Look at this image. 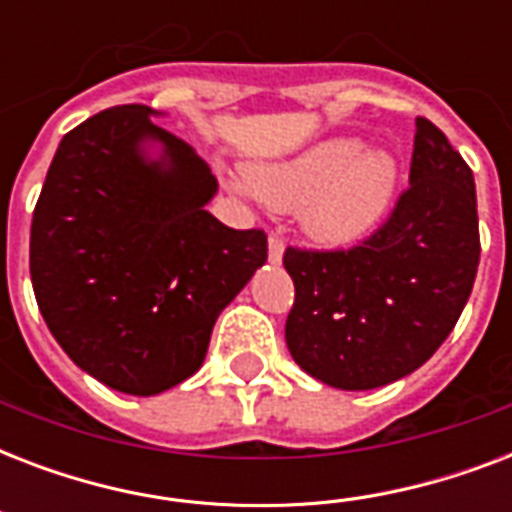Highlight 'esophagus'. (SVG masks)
<instances>
[{
	"instance_id": "1",
	"label": "esophagus",
	"mask_w": 512,
	"mask_h": 512,
	"mask_svg": "<svg viewBox=\"0 0 512 512\" xmlns=\"http://www.w3.org/2000/svg\"><path fill=\"white\" fill-rule=\"evenodd\" d=\"M281 257H284V241H281L279 236H271V239H268V260H271L273 265H279Z\"/></svg>"
}]
</instances>
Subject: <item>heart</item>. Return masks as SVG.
Wrapping results in <instances>:
<instances>
[{
	"instance_id": "1",
	"label": "heart",
	"mask_w": 512,
	"mask_h": 512,
	"mask_svg": "<svg viewBox=\"0 0 512 512\" xmlns=\"http://www.w3.org/2000/svg\"><path fill=\"white\" fill-rule=\"evenodd\" d=\"M233 188L289 212L300 209L311 239L327 247L353 244L388 212L398 164L388 151H366L358 138H327L284 162L255 164Z\"/></svg>"
}]
</instances>
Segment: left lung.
<instances>
[{"label":"left lung","instance_id":"obj_1","mask_svg":"<svg viewBox=\"0 0 512 512\" xmlns=\"http://www.w3.org/2000/svg\"><path fill=\"white\" fill-rule=\"evenodd\" d=\"M409 188L364 244L289 247L295 281L287 348L324 385L372 390L428 361L449 337L476 281V183L446 135L417 116Z\"/></svg>","mask_w":512,"mask_h":512}]
</instances>
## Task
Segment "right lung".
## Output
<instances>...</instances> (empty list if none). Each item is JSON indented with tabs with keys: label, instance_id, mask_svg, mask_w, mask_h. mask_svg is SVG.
Here are the masks:
<instances>
[{
	"label": "right lung",
	"instance_id": "right-lung-1",
	"mask_svg": "<svg viewBox=\"0 0 512 512\" xmlns=\"http://www.w3.org/2000/svg\"><path fill=\"white\" fill-rule=\"evenodd\" d=\"M148 106L60 140L31 220V284L79 369L130 396L199 372L217 316L268 260L263 231L207 212L217 180Z\"/></svg>",
	"mask_w": 512,
	"mask_h": 512
}]
</instances>
